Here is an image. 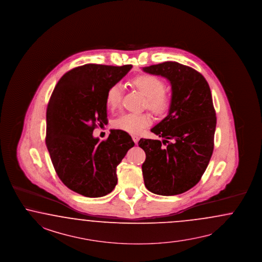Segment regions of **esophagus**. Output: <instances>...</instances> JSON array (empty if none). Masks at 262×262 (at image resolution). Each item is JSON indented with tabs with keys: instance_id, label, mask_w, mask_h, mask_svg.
Wrapping results in <instances>:
<instances>
[{
	"instance_id": "obj_1",
	"label": "esophagus",
	"mask_w": 262,
	"mask_h": 262,
	"mask_svg": "<svg viewBox=\"0 0 262 262\" xmlns=\"http://www.w3.org/2000/svg\"><path fill=\"white\" fill-rule=\"evenodd\" d=\"M132 139H133V141H134L135 144H137V143L139 142V137H138V136H132Z\"/></svg>"
}]
</instances>
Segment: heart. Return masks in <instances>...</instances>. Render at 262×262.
I'll use <instances>...</instances> for the list:
<instances>
[{"label":"heart","instance_id":"1","mask_svg":"<svg viewBox=\"0 0 262 262\" xmlns=\"http://www.w3.org/2000/svg\"><path fill=\"white\" fill-rule=\"evenodd\" d=\"M132 84L145 97V107L155 115L165 114L169 107L170 98L165 92V84L158 77L143 74L135 77ZM121 86L116 84L112 85L107 92L106 105L108 109H117L120 103ZM151 124V118L148 114H124L116 118L113 126L116 129L130 134H139L145 127Z\"/></svg>","mask_w":262,"mask_h":262}]
</instances>
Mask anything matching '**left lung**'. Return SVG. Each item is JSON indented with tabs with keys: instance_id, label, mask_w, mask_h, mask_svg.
<instances>
[{
	"instance_id": "left-lung-1",
	"label": "left lung",
	"mask_w": 262,
	"mask_h": 262,
	"mask_svg": "<svg viewBox=\"0 0 262 262\" xmlns=\"http://www.w3.org/2000/svg\"><path fill=\"white\" fill-rule=\"evenodd\" d=\"M143 70L166 78L171 85L169 114L151 129L163 141H139L146 156L144 185L156 194H182L201 180L213 153L217 119L210 88L200 72L177 61Z\"/></svg>"
}]
</instances>
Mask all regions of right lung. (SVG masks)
I'll list each match as a JSON object with an SVG mask.
<instances>
[{
	"label": "right lung",
	"instance_id": "1",
	"mask_svg": "<svg viewBox=\"0 0 262 262\" xmlns=\"http://www.w3.org/2000/svg\"><path fill=\"white\" fill-rule=\"evenodd\" d=\"M132 68L89 63L59 79L46 112V145L62 183L88 198L110 194L117 167L135 144L127 132L111 130L100 142L94 128L108 123L106 95Z\"/></svg>",
	"mask_w": 262,
	"mask_h": 262
}]
</instances>
